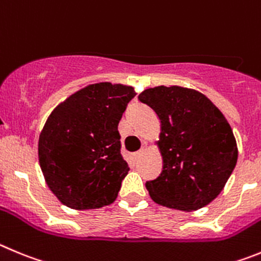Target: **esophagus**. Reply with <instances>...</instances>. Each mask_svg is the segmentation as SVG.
Segmentation results:
<instances>
[{"label": "esophagus", "instance_id": "esophagus-1", "mask_svg": "<svg viewBox=\"0 0 261 261\" xmlns=\"http://www.w3.org/2000/svg\"><path fill=\"white\" fill-rule=\"evenodd\" d=\"M145 151H147V148H145V147H142V148H140L139 151H138V152H136L135 154H134V157H135V160H139L140 157H142L143 154L145 153Z\"/></svg>", "mask_w": 261, "mask_h": 261}]
</instances>
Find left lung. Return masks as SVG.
<instances>
[{"mask_svg": "<svg viewBox=\"0 0 261 261\" xmlns=\"http://www.w3.org/2000/svg\"><path fill=\"white\" fill-rule=\"evenodd\" d=\"M139 100L161 123L154 144L163 157V173L145 183L152 200L186 212L208 205L224 190L238 160L227 119L194 88L157 86L143 91Z\"/></svg>", "mask_w": 261, "mask_h": 261, "instance_id": "8db88e82", "label": "left lung"}]
</instances>
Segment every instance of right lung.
I'll return each instance as SVG.
<instances>
[{
  "instance_id": "add662e5",
  "label": "right lung",
  "mask_w": 261,
  "mask_h": 261,
  "mask_svg": "<svg viewBox=\"0 0 261 261\" xmlns=\"http://www.w3.org/2000/svg\"><path fill=\"white\" fill-rule=\"evenodd\" d=\"M134 87L100 82L63 100L49 114L37 154L44 179L63 205L96 210L118 196L127 175L118 123Z\"/></svg>"
}]
</instances>
